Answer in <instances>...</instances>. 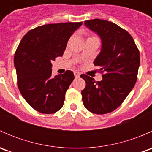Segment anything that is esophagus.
Masks as SVG:
<instances>
[{
  "label": "esophagus",
  "instance_id": "1",
  "mask_svg": "<svg viewBox=\"0 0 152 152\" xmlns=\"http://www.w3.org/2000/svg\"><path fill=\"white\" fill-rule=\"evenodd\" d=\"M74 76L76 78H79L80 76V73H78V72H74Z\"/></svg>",
  "mask_w": 152,
  "mask_h": 152
}]
</instances>
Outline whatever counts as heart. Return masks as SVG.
<instances>
[{"instance_id": "1", "label": "heart", "mask_w": 152, "mask_h": 152, "mask_svg": "<svg viewBox=\"0 0 152 152\" xmlns=\"http://www.w3.org/2000/svg\"><path fill=\"white\" fill-rule=\"evenodd\" d=\"M89 38H97L96 37H94V36H92V37H90Z\"/></svg>"}]
</instances>
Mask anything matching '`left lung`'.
Returning a JSON list of instances; mask_svg holds the SVG:
<instances>
[{
    "label": "left lung",
    "instance_id": "8db88e82",
    "mask_svg": "<svg viewBox=\"0 0 152 152\" xmlns=\"http://www.w3.org/2000/svg\"><path fill=\"white\" fill-rule=\"evenodd\" d=\"M85 25L102 39V50L94 65L103 75L101 82L81 75L86 82L82 102L91 113L106 114L121 104L135 85L140 52L129 32L114 23L94 19L85 21Z\"/></svg>",
    "mask_w": 152,
    "mask_h": 152
}]
</instances>
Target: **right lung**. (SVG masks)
<instances>
[{
    "instance_id": "obj_1",
    "label": "right lung",
    "mask_w": 152,
    "mask_h": 152,
    "mask_svg": "<svg viewBox=\"0 0 152 152\" xmlns=\"http://www.w3.org/2000/svg\"><path fill=\"white\" fill-rule=\"evenodd\" d=\"M82 22L47 24L31 29L15 53L18 86L27 103L37 111L52 114L60 110L74 79L70 70L52 77L51 61L62 56L69 38Z\"/></svg>"
}]
</instances>
